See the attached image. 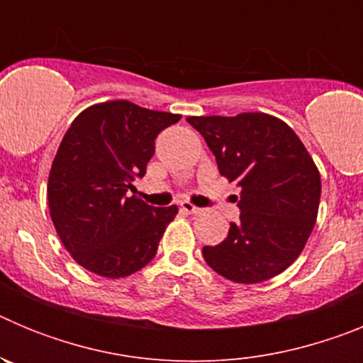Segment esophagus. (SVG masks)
Here are the masks:
<instances>
[{
    "instance_id": "1",
    "label": "esophagus",
    "mask_w": 363,
    "mask_h": 363,
    "mask_svg": "<svg viewBox=\"0 0 363 363\" xmlns=\"http://www.w3.org/2000/svg\"><path fill=\"white\" fill-rule=\"evenodd\" d=\"M179 209L184 211V213H189V214H200L201 213L200 207L192 205L191 201H182V203H179Z\"/></svg>"
}]
</instances>
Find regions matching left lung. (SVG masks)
<instances>
[{"mask_svg":"<svg viewBox=\"0 0 363 363\" xmlns=\"http://www.w3.org/2000/svg\"><path fill=\"white\" fill-rule=\"evenodd\" d=\"M223 178L240 189L238 223L218 245H205L213 271L234 284L271 280L303 251L316 223L320 171L289 125L265 112L189 116Z\"/></svg>","mask_w":363,"mask_h":363,"instance_id":"1","label":"left lung"}]
</instances>
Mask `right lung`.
<instances>
[{"label": "right lung", "mask_w": 363, "mask_h": 363, "mask_svg": "<svg viewBox=\"0 0 363 363\" xmlns=\"http://www.w3.org/2000/svg\"><path fill=\"white\" fill-rule=\"evenodd\" d=\"M179 114L127 99L86 107L57 147L47 184L54 229L76 264L104 278H125L156 256L178 207L154 209L136 194L154 140Z\"/></svg>", "instance_id": "right-lung-1"}]
</instances>
